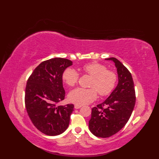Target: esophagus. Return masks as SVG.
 <instances>
[{
    "instance_id": "34e87169",
    "label": "esophagus",
    "mask_w": 159,
    "mask_h": 159,
    "mask_svg": "<svg viewBox=\"0 0 159 159\" xmlns=\"http://www.w3.org/2000/svg\"><path fill=\"white\" fill-rule=\"evenodd\" d=\"M82 107V105H80V104H74V108H75L76 109H80V107Z\"/></svg>"
}]
</instances>
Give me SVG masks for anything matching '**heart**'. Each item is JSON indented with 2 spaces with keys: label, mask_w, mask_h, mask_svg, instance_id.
<instances>
[{
  "label": "heart",
  "mask_w": 159,
  "mask_h": 159,
  "mask_svg": "<svg viewBox=\"0 0 159 159\" xmlns=\"http://www.w3.org/2000/svg\"><path fill=\"white\" fill-rule=\"evenodd\" d=\"M83 72L92 76L89 83L91 88H78L72 90L68 95L70 102L78 104H87L96 99L98 92L101 96H109L116 88L117 82L116 73L107 70V67L99 63L92 62L84 65ZM79 79V74L68 67L62 74L63 82L68 87L75 86Z\"/></svg>",
  "instance_id": "1"
}]
</instances>
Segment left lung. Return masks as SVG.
Here are the masks:
<instances>
[{
    "label": "left lung",
    "mask_w": 159,
    "mask_h": 159,
    "mask_svg": "<svg viewBox=\"0 0 159 159\" xmlns=\"http://www.w3.org/2000/svg\"><path fill=\"white\" fill-rule=\"evenodd\" d=\"M106 59L115 63L119 82L104 102L92 108L89 130L95 136L102 138L113 135L126 125L136 101L134 82L129 70L116 58Z\"/></svg>",
    "instance_id": "1"
}]
</instances>
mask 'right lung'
I'll return each instance as SVG.
<instances>
[{
    "label": "right lung",
    "instance_id": "1",
    "mask_svg": "<svg viewBox=\"0 0 159 159\" xmlns=\"http://www.w3.org/2000/svg\"><path fill=\"white\" fill-rule=\"evenodd\" d=\"M72 65V61L64 58L44 61L27 80L25 97L26 111L33 125L46 135H58L69 126L74 104H57L65 98L62 74Z\"/></svg>",
    "mask_w": 159,
    "mask_h": 159
}]
</instances>
